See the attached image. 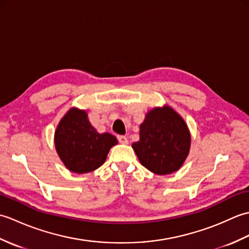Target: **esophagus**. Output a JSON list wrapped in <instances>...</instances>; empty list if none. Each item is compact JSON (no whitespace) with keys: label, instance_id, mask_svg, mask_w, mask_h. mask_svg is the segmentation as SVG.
<instances>
[{"label":"esophagus","instance_id":"1","mask_svg":"<svg viewBox=\"0 0 249 249\" xmlns=\"http://www.w3.org/2000/svg\"><path fill=\"white\" fill-rule=\"evenodd\" d=\"M118 140L122 144H128V139L125 136H118Z\"/></svg>","mask_w":249,"mask_h":249}]
</instances>
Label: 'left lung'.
<instances>
[{"label": "left lung", "instance_id": "left-lung-1", "mask_svg": "<svg viewBox=\"0 0 249 249\" xmlns=\"http://www.w3.org/2000/svg\"><path fill=\"white\" fill-rule=\"evenodd\" d=\"M139 136V141L131 146L141 165L158 176L178 171L189 154L192 137L188 126L168 105L147 111Z\"/></svg>", "mask_w": 249, "mask_h": 249}]
</instances>
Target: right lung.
Wrapping results in <instances>:
<instances>
[{
	"label": "right lung",
	"instance_id": "1",
	"mask_svg": "<svg viewBox=\"0 0 249 249\" xmlns=\"http://www.w3.org/2000/svg\"><path fill=\"white\" fill-rule=\"evenodd\" d=\"M118 144L113 135L99 134L89 123L86 110L72 107L61 119L54 131V145L64 166L78 174L96 170Z\"/></svg>",
	"mask_w": 249,
	"mask_h": 249
}]
</instances>
